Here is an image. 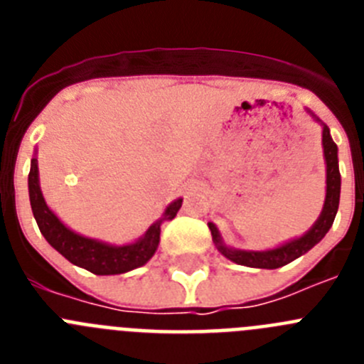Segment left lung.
Returning a JSON list of instances; mask_svg holds the SVG:
<instances>
[{
  "instance_id": "obj_1",
  "label": "left lung",
  "mask_w": 364,
  "mask_h": 364,
  "mask_svg": "<svg viewBox=\"0 0 364 364\" xmlns=\"http://www.w3.org/2000/svg\"><path fill=\"white\" fill-rule=\"evenodd\" d=\"M317 122L319 118L311 114ZM323 151L324 160H326V198H324L323 211H321L319 218L315 220L314 226L306 231V233L299 237V239L290 240V242L282 244L273 250H266V252H247V250H235V247L226 246L222 242V237L218 233L217 226L213 222H208V226L211 230V237L217 246L218 252L226 259L233 260L240 266H247V268H262V269H277L281 266H286L291 260L299 259L306 252H310L311 247L317 242L323 240L328 230L332 228L333 218L337 215V208H339V197H341V173H339V160H337V146L330 136V129L328 125L323 124Z\"/></svg>"
}]
</instances>
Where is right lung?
<instances>
[{
  "mask_svg": "<svg viewBox=\"0 0 364 364\" xmlns=\"http://www.w3.org/2000/svg\"><path fill=\"white\" fill-rule=\"evenodd\" d=\"M28 198H31V208L38 222V228L47 239V242L74 266L89 269L95 275H118V273L131 272V269L146 264L159 247L162 222L175 218L182 205V198L171 202L164 211L162 218L154 222L142 239H138L136 242L125 244V246H111L107 242H100L96 239L74 233L50 211L41 195L36 156L31 160Z\"/></svg>",
  "mask_w": 364,
  "mask_h": 364,
  "instance_id": "1",
  "label": "right lung"
}]
</instances>
